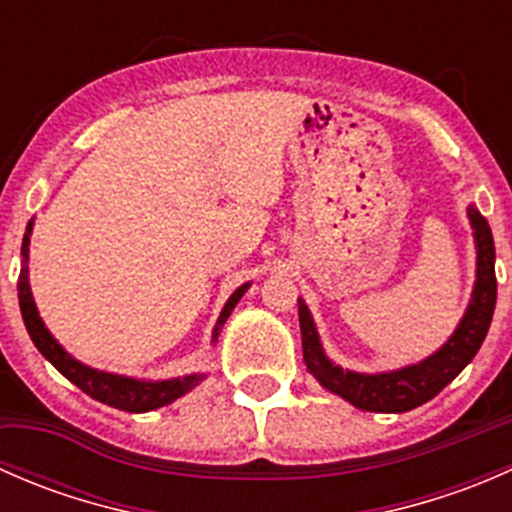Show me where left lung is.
<instances>
[{"label": "left lung", "instance_id": "obj_1", "mask_svg": "<svg viewBox=\"0 0 512 512\" xmlns=\"http://www.w3.org/2000/svg\"><path fill=\"white\" fill-rule=\"evenodd\" d=\"M468 220L476 237V285H473L471 302L451 339L418 364L396 371H381V374H359V371L342 369L324 354L312 314L304 299H297L304 364L324 389L342 396L361 411L404 414L431 401L443 386L451 384L471 364L493 319L498 282H495L493 232H490L488 220L478 213L476 205H468Z\"/></svg>", "mask_w": 512, "mask_h": 512}]
</instances>
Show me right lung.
Instances as JSON below:
<instances>
[{"label":"right lung","mask_w":512,"mask_h":512,"mask_svg":"<svg viewBox=\"0 0 512 512\" xmlns=\"http://www.w3.org/2000/svg\"><path fill=\"white\" fill-rule=\"evenodd\" d=\"M34 220H29L27 232H24L22 240V272H19V309H22L24 324H27V332L32 337L34 347L44 354V359H49L71 384L79 386L84 394H89L91 399L101 401V404L113 406V409L121 411H131V414H143V411H153L160 409V406L173 404L175 399L188 394L190 389L200 384L205 379V374H188V376H178V379H165V381H143V379H131V376H118V374H108V371H98L91 369V366L81 364L76 361L74 356L66 352L54 337H51L49 329L44 327L41 322L39 312H36V304L32 297V287H29V235H32ZM250 282H245L242 287H237L235 292L230 294V299L225 302L223 312H220L218 324L213 329V342L218 339L220 329L230 317V312L235 309V304L240 302L242 294L247 292Z\"/></svg>","instance_id":"right-lung-1"}]
</instances>
